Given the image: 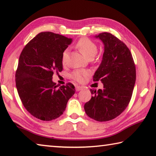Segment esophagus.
Returning a JSON list of instances; mask_svg holds the SVG:
<instances>
[{"instance_id": "esophagus-1", "label": "esophagus", "mask_w": 156, "mask_h": 156, "mask_svg": "<svg viewBox=\"0 0 156 156\" xmlns=\"http://www.w3.org/2000/svg\"><path fill=\"white\" fill-rule=\"evenodd\" d=\"M83 89V87H80V86H78V85H76V90L78 91H80Z\"/></svg>"}]
</instances>
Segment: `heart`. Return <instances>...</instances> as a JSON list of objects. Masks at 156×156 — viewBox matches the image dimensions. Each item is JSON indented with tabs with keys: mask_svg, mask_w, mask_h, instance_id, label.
I'll return each instance as SVG.
<instances>
[{
	"mask_svg": "<svg viewBox=\"0 0 156 156\" xmlns=\"http://www.w3.org/2000/svg\"><path fill=\"white\" fill-rule=\"evenodd\" d=\"M76 47L80 50V51L87 58H91L96 56L98 52V47L96 44L87 38H82L78 41L76 44ZM68 57V50L65 49L62 55V62L63 65H65L67 62ZM90 75L89 71L87 70H75L72 73V77L73 80L83 83L86 80L87 78Z\"/></svg>",
	"mask_w": 156,
	"mask_h": 156,
	"instance_id": "b5f03b06",
	"label": "heart"
}]
</instances>
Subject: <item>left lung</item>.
Masks as SVG:
<instances>
[{"mask_svg": "<svg viewBox=\"0 0 156 156\" xmlns=\"http://www.w3.org/2000/svg\"><path fill=\"white\" fill-rule=\"evenodd\" d=\"M95 37L103 43L104 53L93 80L101 81L103 89H91V98L84 109L92 119L105 122L114 119L128 106L136 83V66L130 50L115 36L103 32Z\"/></svg>", "mask_w": 156, "mask_h": 156, "instance_id": "obj_1", "label": "left lung"}]
</instances>
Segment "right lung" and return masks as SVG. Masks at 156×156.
<instances>
[{"label":"right lung","instance_id":"add662e5","mask_svg":"<svg viewBox=\"0 0 156 156\" xmlns=\"http://www.w3.org/2000/svg\"><path fill=\"white\" fill-rule=\"evenodd\" d=\"M72 42V38L60 34L41 32L20 55L16 89L23 106L38 119L50 121L60 117L75 93L72 83L58 87L52 81L54 73L62 70V53Z\"/></svg>","mask_w":156,"mask_h":156}]
</instances>
